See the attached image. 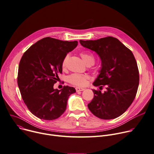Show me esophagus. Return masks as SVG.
<instances>
[{
  "label": "esophagus",
  "instance_id": "esophagus-1",
  "mask_svg": "<svg viewBox=\"0 0 154 154\" xmlns=\"http://www.w3.org/2000/svg\"><path fill=\"white\" fill-rule=\"evenodd\" d=\"M75 90H76V91L78 92V91H83V90H85V88H81V87H76V88H75Z\"/></svg>",
  "mask_w": 154,
  "mask_h": 154
}]
</instances>
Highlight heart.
Masks as SVG:
<instances>
[{
  "mask_svg": "<svg viewBox=\"0 0 154 154\" xmlns=\"http://www.w3.org/2000/svg\"><path fill=\"white\" fill-rule=\"evenodd\" d=\"M82 60L87 65H93L94 63L95 58L94 56L88 52H82L80 53ZM69 59V55L67 54L64 58L62 62V66L65 67ZM89 79V76L87 74H73L68 77V81L73 85L78 86H83L86 84L87 80Z\"/></svg>",
  "mask_w": 154,
  "mask_h": 154,
  "instance_id": "1",
  "label": "heart"
}]
</instances>
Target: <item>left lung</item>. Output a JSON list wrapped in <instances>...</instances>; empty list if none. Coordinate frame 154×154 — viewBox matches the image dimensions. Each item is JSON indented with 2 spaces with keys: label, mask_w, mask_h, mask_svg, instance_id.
Instances as JSON below:
<instances>
[{
  "label": "left lung",
  "mask_w": 154,
  "mask_h": 154,
  "mask_svg": "<svg viewBox=\"0 0 154 154\" xmlns=\"http://www.w3.org/2000/svg\"><path fill=\"white\" fill-rule=\"evenodd\" d=\"M85 48L94 51L101 61L100 74L93 84L104 85L106 90H93L94 97L88 104L92 114L101 119H114L130 106L139 86V71L131 51L116 38L107 37L95 40H80Z\"/></svg>",
  "instance_id": "obj_1"
}]
</instances>
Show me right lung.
<instances>
[{
	"mask_svg": "<svg viewBox=\"0 0 154 154\" xmlns=\"http://www.w3.org/2000/svg\"><path fill=\"white\" fill-rule=\"evenodd\" d=\"M78 45L77 41H63L45 37L37 42L23 54L20 60L18 85L22 98L37 117L52 120L66 109L69 96L76 92L74 87L54 89L62 62L66 54Z\"/></svg>",
	"mask_w": 154,
	"mask_h": 154,
	"instance_id": "1",
	"label": "right lung"
}]
</instances>
